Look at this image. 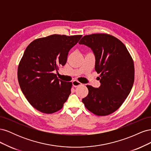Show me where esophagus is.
Here are the masks:
<instances>
[{"label": "esophagus", "mask_w": 151, "mask_h": 151, "mask_svg": "<svg viewBox=\"0 0 151 151\" xmlns=\"http://www.w3.org/2000/svg\"><path fill=\"white\" fill-rule=\"evenodd\" d=\"M81 85H82V83H81L79 81H77L76 80L72 81V86L74 87H77V86H79Z\"/></svg>", "instance_id": "34e87169"}]
</instances>
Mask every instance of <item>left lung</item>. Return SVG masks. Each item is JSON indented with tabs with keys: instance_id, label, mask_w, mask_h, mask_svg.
Wrapping results in <instances>:
<instances>
[{
	"instance_id": "obj_1",
	"label": "left lung",
	"mask_w": 151,
	"mask_h": 151,
	"mask_svg": "<svg viewBox=\"0 0 151 151\" xmlns=\"http://www.w3.org/2000/svg\"><path fill=\"white\" fill-rule=\"evenodd\" d=\"M89 47L95 56V70L100 74L99 88L87 85L86 108L98 116L108 115L119 108L134 82V64L125 45L107 34L86 35L79 42Z\"/></svg>"
}]
</instances>
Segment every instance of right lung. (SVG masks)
Here are the masks:
<instances>
[{
    "mask_svg": "<svg viewBox=\"0 0 151 151\" xmlns=\"http://www.w3.org/2000/svg\"><path fill=\"white\" fill-rule=\"evenodd\" d=\"M81 37L52 35L34 40L26 48L17 78L22 93L37 110L55 113L67 100L72 84L58 79L54 71L65 64L68 52Z\"/></svg>",
    "mask_w": 151,
    "mask_h": 151,
    "instance_id": "obj_1",
    "label": "right lung"
}]
</instances>
